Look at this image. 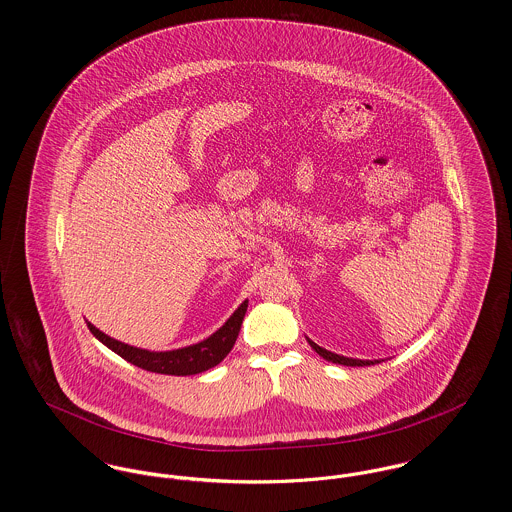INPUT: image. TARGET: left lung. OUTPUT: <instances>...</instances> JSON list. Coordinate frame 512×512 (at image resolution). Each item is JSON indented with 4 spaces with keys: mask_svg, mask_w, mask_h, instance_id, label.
I'll list each match as a JSON object with an SVG mask.
<instances>
[{
    "mask_svg": "<svg viewBox=\"0 0 512 512\" xmlns=\"http://www.w3.org/2000/svg\"><path fill=\"white\" fill-rule=\"evenodd\" d=\"M309 341V339H307ZM309 345L315 349V353L319 355V357H323L325 361H331V363H335V365H345V366H365V365H374L376 361H359V359H347V357H341V355H335V353H331V351H325V349H321L319 345H315L313 341H309Z\"/></svg>",
    "mask_w": 512,
    "mask_h": 512,
    "instance_id": "obj_1",
    "label": "left lung"
}]
</instances>
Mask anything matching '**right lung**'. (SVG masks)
<instances>
[{"mask_svg":"<svg viewBox=\"0 0 512 512\" xmlns=\"http://www.w3.org/2000/svg\"><path fill=\"white\" fill-rule=\"evenodd\" d=\"M246 307L248 303L244 301L234 313L232 317L220 327L215 335H211L209 339L185 347V349H177V351H167V353H151L146 349H136L130 345H124L116 339H110L108 335H104L102 331H98L92 323H86L90 333L102 341L108 349H112L116 355H120L122 359H126L132 365L140 366L149 372H159V374H173V376H187V374H199L205 372L213 366L219 365L220 361L230 353V349L236 343V337L240 333V325L244 321L246 315Z\"/></svg>","mask_w":512,"mask_h":512,"instance_id":"1","label":"right lung"}]
</instances>
